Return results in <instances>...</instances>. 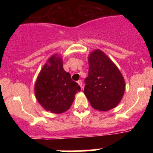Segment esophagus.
I'll list each match as a JSON object with an SVG mask.
<instances>
[{"instance_id": "esophagus-1", "label": "esophagus", "mask_w": 153, "mask_h": 153, "mask_svg": "<svg viewBox=\"0 0 153 153\" xmlns=\"http://www.w3.org/2000/svg\"><path fill=\"white\" fill-rule=\"evenodd\" d=\"M78 84H79L80 86H81V89H83V84H82V81H81V80H79V81H78Z\"/></svg>"}]
</instances>
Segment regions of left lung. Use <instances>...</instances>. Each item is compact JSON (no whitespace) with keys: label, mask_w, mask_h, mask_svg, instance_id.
I'll return each mask as SVG.
<instances>
[{"label":"left lung","mask_w":153,"mask_h":153,"mask_svg":"<svg viewBox=\"0 0 153 153\" xmlns=\"http://www.w3.org/2000/svg\"><path fill=\"white\" fill-rule=\"evenodd\" d=\"M84 81V94L91 106L98 110L115 107L124 95L125 82L121 72L99 49L89 55V74Z\"/></svg>","instance_id":"1"}]
</instances>
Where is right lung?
Listing matches in <instances>:
<instances>
[{
  "mask_svg": "<svg viewBox=\"0 0 153 153\" xmlns=\"http://www.w3.org/2000/svg\"><path fill=\"white\" fill-rule=\"evenodd\" d=\"M81 87L64 71L61 57L54 55L42 68L35 86L37 100L46 110L62 113L72 105Z\"/></svg>",
  "mask_w": 153,
  "mask_h": 153,
  "instance_id": "obj_1",
  "label": "right lung"
}]
</instances>
